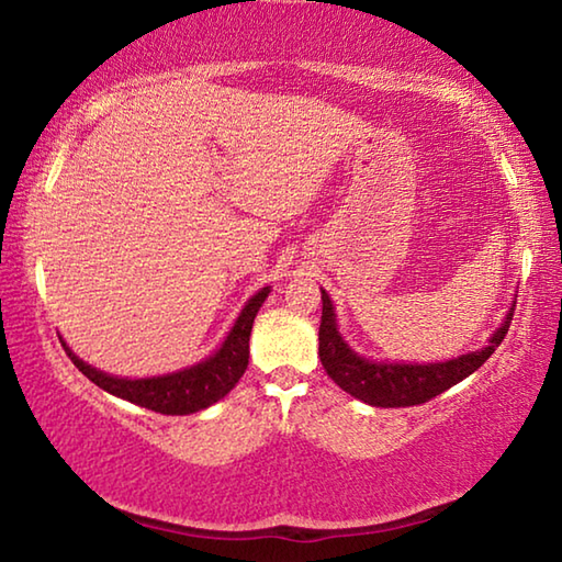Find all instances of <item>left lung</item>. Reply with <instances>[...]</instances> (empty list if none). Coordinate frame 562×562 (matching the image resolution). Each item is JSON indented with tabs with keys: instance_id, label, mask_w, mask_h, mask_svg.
I'll list each match as a JSON object with an SVG mask.
<instances>
[{
	"instance_id": "left-lung-1",
	"label": "left lung",
	"mask_w": 562,
	"mask_h": 562,
	"mask_svg": "<svg viewBox=\"0 0 562 562\" xmlns=\"http://www.w3.org/2000/svg\"><path fill=\"white\" fill-rule=\"evenodd\" d=\"M513 310H508L503 325L493 331L488 345L483 349L469 351L449 361H434V364H392V361H372L359 357L337 329V315L331 307L329 294L322 290V322H319V359L331 382L345 389L359 402L372 406H416L429 398L443 394L446 389L459 384L461 379L473 374L486 361L496 347L508 335Z\"/></svg>"
}]
</instances>
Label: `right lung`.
Masks as SVG:
<instances>
[{
    "mask_svg": "<svg viewBox=\"0 0 562 562\" xmlns=\"http://www.w3.org/2000/svg\"><path fill=\"white\" fill-rule=\"evenodd\" d=\"M270 294V288H262L255 292L240 312V317L235 319L231 335L225 337L221 349L205 361L180 369L173 374L164 376H148V379H121L111 376L106 372H99L87 361L79 359L74 351L61 341L66 355L76 364V369L83 376H89L93 384L101 386L103 392H109L119 398H126L131 404H138L150 412L170 414V416H183L195 414L201 408H207L231 392V389L240 382V376L247 369V359H250V331L258 310L262 307L265 297Z\"/></svg>",
    "mask_w": 562,
    "mask_h": 562,
    "instance_id": "obj_1",
    "label": "right lung"
}]
</instances>
